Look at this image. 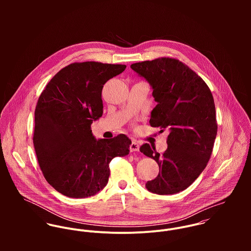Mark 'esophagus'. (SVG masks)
<instances>
[{"instance_id":"34e87169","label":"esophagus","mask_w":251,"mask_h":251,"mask_svg":"<svg viewBox=\"0 0 251 251\" xmlns=\"http://www.w3.org/2000/svg\"><path fill=\"white\" fill-rule=\"evenodd\" d=\"M139 148H140V145L135 140H133L130 144V151H138Z\"/></svg>"}]
</instances>
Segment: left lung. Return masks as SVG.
<instances>
[{
	"instance_id": "left-lung-1",
	"label": "left lung",
	"mask_w": 251,
	"mask_h": 251,
	"mask_svg": "<svg viewBox=\"0 0 251 251\" xmlns=\"http://www.w3.org/2000/svg\"><path fill=\"white\" fill-rule=\"evenodd\" d=\"M130 68L152 88L157 105L151 111V126L160 132L169 130L162 154L150 144L140 147L159 166L157 177L147 181L146 188L159 195L178 193L199 177L213 152L217 123L212 92L196 72L174 58L135 63Z\"/></svg>"
}]
</instances>
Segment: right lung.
<instances>
[{
    "instance_id": "add662e5",
    "label": "right lung",
    "mask_w": 251,
    "mask_h": 251,
    "mask_svg": "<svg viewBox=\"0 0 251 251\" xmlns=\"http://www.w3.org/2000/svg\"><path fill=\"white\" fill-rule=\"evenodd\" d=\"M126 65L73 63L58 72L38 98L34 146L47 182L72 198L97 194L107 184L110 161L129 152L125 134L95 139L91 125L103 113L101 92Z\"/></svg>"
}]
</instances>
